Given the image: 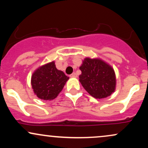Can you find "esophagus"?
Returning a JSON list of instances; mask_svg holds the SVG:
<instances>
[{
    "mask_svg": "<svg viewBox=\"0 0 148 148\" xmlns=\"http://www.w3.org/2000/svg\"><path fill=\"white\" fill-rule=\"evenodd\" d=\"M76 76H77V75H76V74L75 72L72 73V74H70V77H72V78H74V77H76Z\"/></svg>",
    "mask_w": 148,
    "mask_h": 148,
    "instance_id": "esophagus-1",
    "label": "esophagus"
}]
</instances>
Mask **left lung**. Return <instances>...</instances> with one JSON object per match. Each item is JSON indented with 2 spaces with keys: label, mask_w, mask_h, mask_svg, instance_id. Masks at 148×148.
<instances>
[{
  "label": "left lung",
  "mask_w": 148,
  "mask_h": 148,
  "mask_svg": "<svg viewBox=\"0 0 148 148\" xmlns=\"http://www.w3.org/2000/svg\"><path fill=\"white\" fill-rule=\"evenodd\" d=\"M79 81L84 89L96 99L110 96L115 90L116 78L111 66L99 58H86L79 67Z\"/></svg>",
  "instance_id": "obj_1"
}]
</instances>
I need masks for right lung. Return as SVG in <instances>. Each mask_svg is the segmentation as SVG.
Wrapping results in <instances>:
<instances>
[{"label": "right lung", "mask_w": 148, "mask_h": 148, "mask_svg": "<svg viewBox=\"0 0 148 148\" xmlns=\"http://www.w3.org/2000/svg\"><path fill=\"white\" fill-rule=\"evenodd\" d=\"M68 79L69 77L63 72L57 69L53 61L41 66L34 72L31 77V85L37 97L51 100L57 97Z\"/></svg>", "instance_id": "right-lung-1"}]
</instances>
